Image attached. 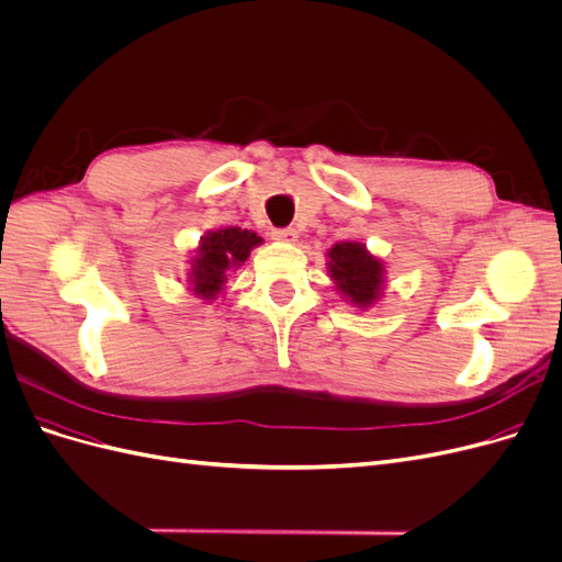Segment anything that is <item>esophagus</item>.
I'll list each match as a JSON object with an SVG mask.
<instances>
[{
  "label": "esophagus",
  "instance_id": "obj_1",
  "mask_svg": "<svg viewBox=\"0 0 562 562\" xmlns=\"http://www.w3.org/2000/svg\"><path fill=\"white\" fill-rule=\"evenodd\" d=\"M271 239L283 241V244H293V241H297V232L293 227H279L271 232Z\"/></svg>",
  "mask_w": 562,
  "mask_h": 562
}]
</instances>
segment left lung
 I'll list each match as a JSON object with an SVG mask.
<instances>
[{"instance_id":"left-lung-1","label":"left lung","mask_w":562,"mask_h":562,"mask_svg":"<svg viewBox=\"0 0 562 562\" xmlns=\"http://www.w3.org/2000/svg\"><path fill=\"white\" fill-rule=\"evenodd\" d=\"M330 277L349 302L359 307H370L378 300L382 288L384 267L378 258L366 250V246L345 241L330 248Z\"/></svg>"}]
</instances>
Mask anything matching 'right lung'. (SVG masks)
<instances>
[{"label":"right lung","instance_id":"1","mask_svg":"<svg viewBox=\"0 0 562 562\" xmlns=\"http://www.w3.org/2000/svg\"><path fill=\"white\" fill-rule=\"evenodd\" d=\"M262 244L255 232L241 227H225L217 232H209L201 239L196 258L192 262V283L194 293L201 297H215L223 291L227 279V269L246 262L250 248Z\"/></svg>","mask_w":562,"mask_h":562}]
</instances>
